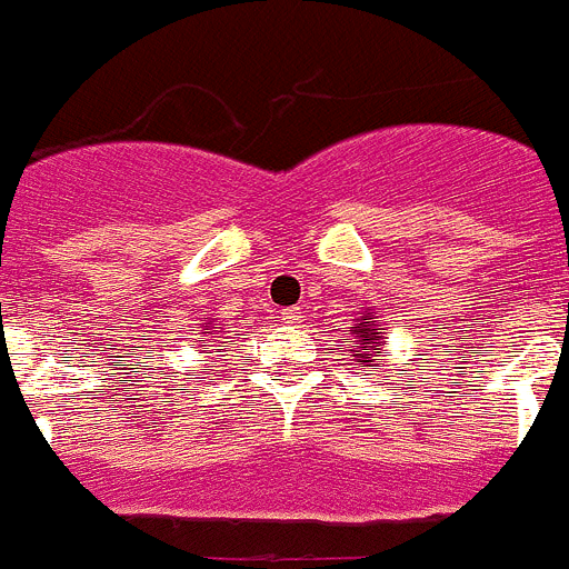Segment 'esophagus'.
I'll use <instances>...</instances> for the list:
<instances>
[{
    "instance_id": "obj_1",
    "label": "esophagus",
    "mask_w": 569,
    "mask_h": 569,
    "mask_svg": "<svg viewBox=\"0 0 569 569\" xmlns=\"http://www.w3.org/2000/svg\"><path fill=\"white\" fill-rule=\"evenodd\" d=\"M281 321H288V325H299V321H301L299 307H290V310L281 312Z\"/></svg>"
}]
</instances>
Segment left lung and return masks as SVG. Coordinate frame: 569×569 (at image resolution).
<instances>
[{
    "mask_svg": "<svg viewBox=\"0 0 569 569\" xmlns=\"http://www.w3.org/2000/svg\"><path fill=\"white\" fill-rule=\"evenodd\" d=\"M347 352H352L358 363L363 367H375L380 361V356L373 352L375 348L383 352V343H387V336H383V319H380V312L372 310V307H363L358 312L356 319H352V327H347L341 338V347H347Z\"/></svg>",
    "mask_w": 569,
    "mask_h": 569,
    "instance_id": "left-lung-1",
    "label": "left lung"
}]
</instances>
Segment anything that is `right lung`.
Here are the masks:
<instances>
[{"label": "right lung", "instance_id": "1", "mask_svg": "<svg viewBox=\"0 0 569 569\" xmlns=\"http://www.w3.org/2000/svg\"><path fill=\"white\" fill-rule=\"evenodd\" d=\"M220 330H222V327L213 325V319L202 321V325H200V332H197V336H202V343H200L202 352H206V349H208V341H213V338H220V336H217V332H220Z\"/></svg>", "mask_w": 569, "mask_h": 569}]
</instances>
